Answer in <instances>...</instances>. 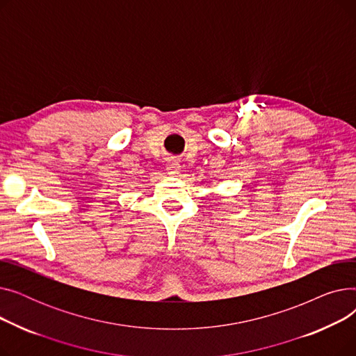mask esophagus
I'll return each mask as SVG.
<instances>
[{
    "mask_svg": "<svg viewBox=\"0 0 356 356\" xmlns=\"http://www.w3.org/2000/svg\"><path fill=\"white\" fill-rule=\"evenodd\" d=\"M165 168H167L168 175H179L180 173V164H179V161L176 159H172V157L167 159Z\"/></svg>",
    "mask_w": 356,
    "mask_h": 356,
    "instance_id": "34e87169",
    "label": "esophagus"
}]
</instances>
